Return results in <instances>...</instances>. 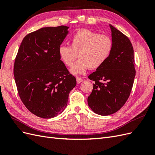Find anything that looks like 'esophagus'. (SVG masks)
Masks as SVG:
<instances>
[{"label": "esophagus", "mask_w": 155, "mask_h": 155, "mask_svg": "<svg viewBox=\"0 0 155 155\" xmlns=\"http://www.w3.org/2000/svg\"><path fill=\"white\" fill-rule=\"evenodd\" d=\"M76 79H77V84H80L81 82H82L83 81V79L82 78H81V77H77Z\"/></svg>", "instance_id": "obj_1"}]
</instances>
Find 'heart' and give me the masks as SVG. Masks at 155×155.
Wrapping results in <instances>:
<instances>
[{
  "label": "heart",
  "mask_w": 155,
  "mask_h": 155,
  "mask_svg": "<svg viewBox=\"0 0 155 155\" xmlns=\"http://www.w3.org/2000/svg\"><path fill=\"white\" fill-rule=\"evenodd\" d=\"M113 42L106 34H98L89 29L79 30L71 38V46L62 45L58 54L62 62L70 67L78 58L80 59L73 65V74H84L89 69H96L107 60L113 50Z\"/></svg>",
  "instance_id": "heart-1"
}]
</instances>
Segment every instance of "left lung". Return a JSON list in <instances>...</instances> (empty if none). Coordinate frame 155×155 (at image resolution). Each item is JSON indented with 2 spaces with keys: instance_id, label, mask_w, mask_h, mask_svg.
Wrapping results in <instances>:
<instances>
[{
  "instance_id": "8db88e82",
  "label": "left lung",
  "mask_w": 155,
  "mask_h": 155,
  "mask_svg": "<svg viewBox=\"0 0 155 155\" xmlns=\"http://www.w3.org/2000/svg\"><path fill=\"white\" fill-rule=\"evenodd\" d=\"M113 50L104 64L90 74L95 82L88 104L94 113L103 116L117 112L128 100L135 76L134 48L130 39L113 25Z\"/></svg>"
}]
</instances>
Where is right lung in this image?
Segmentation results:
<instances>
[{
    "mask_svg": "<svg viewBox=\"0 0 155 155\" xmlns=\"http://www.w3.org/2000/svg\"><path fill=\"white\" fill-rule=\"evenodd\" d=\"M69 27H43L23 39L14 65L18 94L31 113L50 118L65 109L77 84L59 56L58 50Z\"/></svg>",
    "mask_w": 155,
    "mask_h": 155,
    "instance_id": "right-lung-1",
    "label": "right lung"
}]
</instances>
